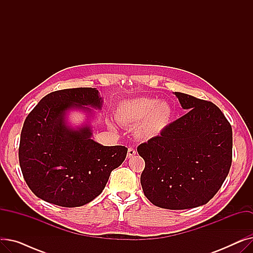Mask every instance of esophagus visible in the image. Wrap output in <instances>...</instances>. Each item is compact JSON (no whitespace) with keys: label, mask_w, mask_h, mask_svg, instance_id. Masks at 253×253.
<instances>
[{"label":"esophagus","mask_w":253,"mask_h":253,"mask_svg":"<svg viewBox=\"0 0 253 253\" xmlns=\"http://www.w3.org/2000/svg\"><path fill=\"white\" fill-rule=\"evenodd\" d=\"M136 151L133 148H129L128 152H127V158H132L133 156H135Z\"/></svg>","instance_id":"obj_1"}]
</instances>
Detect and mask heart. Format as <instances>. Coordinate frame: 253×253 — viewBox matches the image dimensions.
Here are the masks:
<instances>
[{
  "instance_id": "b5f03b06",
  "label": "heart",
  "mask_w": 253,
  "mask_h": 253,
  "mask_svg": "<svg viewBox=\"0 0 253 253\" xmlns=\"http://www.w3.org/2000/svg\"><path fill=\"white\" fill-rule=\"evenodd\" d=\"M169 102L155 98L137 97L123 101L117 110V120L124 126H135L143 138H154L167 127L172 118Z\"/></svg>"
}]
</instances>
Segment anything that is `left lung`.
I'll return each mask as SVG.
<instances>
[{"mask_svg": "<svg viewBox=\"0 0 253 253\" xmlns=\"http://www.w3.org/2000/svg\"><path fill=\"white\" fill-rule=\"evenodd\" d=\"M174 94L188 113L137 152L145 162L144 196L155 206L181 210L206 204L220 189L232 164L233 132L214 103Z\"/></svg>", "mask_w": 253, "mask_h": 253, "instance_id": "obj_1", "label": "left lung"}]
</instances>
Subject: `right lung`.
Masks as SVG:
<instances>
[{
	"instance_id": "1",
	"label": "right lung",
	"mask_w": 253,
	"mask_h": 253,
	"mask_svg": "<svg viewBox=\"0 0 253 253\" xmlns=\"http://www.w3.org/2000/svg\"><path fill=\"white\" fill-rule=\"evenodd\" d=\"M101 110L96 88L51 92L26 117L20 135L19 164L25 182L40 199L62 207L83 206L101 194L111 172L125 160L127 148L105 147L92 137L90 120ZM72 110L87 121L74 127Z\"/></svg>"
}]
</instances>
